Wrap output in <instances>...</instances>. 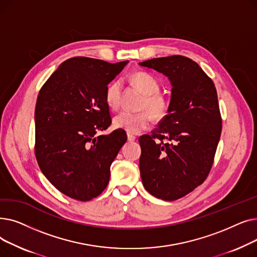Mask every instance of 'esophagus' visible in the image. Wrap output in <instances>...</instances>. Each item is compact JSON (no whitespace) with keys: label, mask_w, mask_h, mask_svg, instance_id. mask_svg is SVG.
I'll return each mask as SVG.
<instances>
[{"label":"esophagus","mask_w":257,"mask_h":257,"mask_svg":"<svg viewBox=\"0 0 257 257\" xmlns=\"http://www.w3.org/2000/svg\"><path fill=\"white\" fill-rule=\"evenodd\" d=\"M127 139H128V142H134V141H136V137H134V136H132V134H128V136H127Z\"/></svg>","instance_id":"esophagus-1"}]
</instances>
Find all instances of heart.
<instances>
[{
  "instance_id": "heart-1",
  "label": "heart",
  "mask_w": 257,
  "mask_h": 257,
  "mask_svg": "<svg viewBox=\"0 0 257 257\" xmlns=\"http://www.w3.org/2000/svg\"><path fill=\"white\" fill-rule=\"evenodd\" d=\"M130 83L137 87L143 98L139 104L138 112L123 111L113 118V126L124 130L129 134H139L150 126L154 120L163 119L169 109V103L163 93L159 92L160 84L158 80L146 72H133L129 75ZM121 97V83L114 80L105 89V102L107 106L115 110L119 107Z\"/></svg>"
}]
</instances>
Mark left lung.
I'll return each instance as SVG.
<instances>
[{
	"label": "left lung",
	"mask_w": 257,
	"mask_h": 257,
	"mask_svg": "<svg viewBox=\"0 0 257 257\" xmlns=\"http://www.w3.org/2000/svg\"><path fill=\"white\" fill-rule=\"evenodd\" d=\"M140 65L164 74L172 85L168 114L151 136L139 140L141 177L151 195L174 201L203 183L212 167L222 131L217 89L199 64L184 56Z\"/></svg>",
	"instance_id": "left-lung-1"
}]
</instances>
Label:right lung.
Here are the masks:
<instances>
[{"label":"right lung","instance_id":"right-lung-1","mask_svg":"<svg viewBox=\"0 0 257 257\" xmlns=\"http://www.w3.org/2000/svg\"><path fill=\"white\" fill-rule=\"evenodd\" d=\"M128 60L108 63L88 57L62 62L40 88L35 106V156L47 179L65 196L89 201L106 188L110 166L126 141L111 124L107 85Z\"/></svg>","mask_w":257,"mask_h":257}]
</instances>
